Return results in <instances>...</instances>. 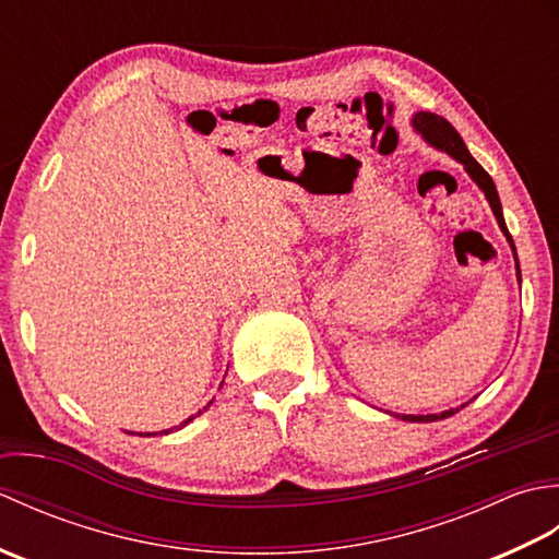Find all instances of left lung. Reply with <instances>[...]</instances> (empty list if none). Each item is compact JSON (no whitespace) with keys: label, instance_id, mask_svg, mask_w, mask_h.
<instances>
[{"label":"left lung","instance_id":"1","mask_svg":"<svg viewBox=\"0 0 559 559\" xmlns=\"http://www.w3.org/2000/svg\"><path fill=\"white\" fill-rule=\"evenodd\" d=\"M413 129L418 134H423V139L427 141V144L449 153L451 158L459 160L463 168H466V173L471 175V180L476 182L483 192H485V199L490 201V209L495 213L497 223H500V228L504 233V237L509 240V247H512L514 252V259H516V247H514V240L512 235H509L507 230V223H504V216H502V204H500V197H497V187L492 182V177L483 170V165L471 156L466 144H463V139L459 136V132L454 127H451L444 117H439L435 112H415L413 117ZM516 276L521 281V271H519V259H516ZM463 408V406H461ZM459 408H451V411H444L439 415H399L401 420H408V423H432V420H442V418H449V415H454Z\"/></svg>","mask_w":559,"mask_h":559}]
</instances>
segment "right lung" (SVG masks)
Returning <instances> with one entry per match:
<instances>
[{
  "label": "right lung",
  "mask_w": 559,
  "mask_h": 559,
  "mask_svg": "<svg viewBox=\"0 0 559 559\" xmlns=\"http://www.w3.org/2000/svg\"><path fill=\"white\" fill-rule=\"evenodd\" d=\"M209 406H211V403H209ZM204 411H206V408H204ZM197 415H201V411H199ZM192 420H194V415H192V418H187L185 423H180V425H177V427H185L187 423H192ZM168 432H173V427H170V430H163L160 435H168ZM129 435H134V432H129ZM148 435H151V432H146V435H141V432H139V437H148ZM153 435H156V432H153Z\"/></svg>",
  "instance_id": "1"
}]
</instances>
